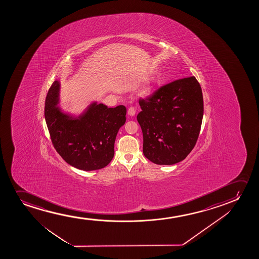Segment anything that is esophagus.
<instances>
[{
	"label": "esophagus",
	"instance_id": "obj_1",
	"mask_svg": "<svg viewBox=\"0 0 259 259\" xmlns=\"http://www.w3.org/2000/svg\"><path fill=\"white\" fill-rule=\"evenodd\" d=\"M127 112H128V115H129V116H134V115H135V107H133V106L129 107V108H128Z\"/></svg>",
	"mask_w": 259,
	"mask_h": 259
}]
</instances>
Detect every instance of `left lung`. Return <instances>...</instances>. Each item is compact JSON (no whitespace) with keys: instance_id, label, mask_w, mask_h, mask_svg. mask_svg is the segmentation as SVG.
<instances>
[{"instance_id":"1","label":"left lung","mask_w":259,"mask_h":259,"mask_svg":"<svg viewBox=\"0 0 259 259\" xmlns=\"http://www.w3.org/2000/svg\"><path fill=\"white\" fill-rule=\"evenodd\" d=\"M137 120L143 135V154L156 164L184 160L197 142L203 98L197 79L192 76L160 87L140 98Z\"/></svg>"}]
</instances>
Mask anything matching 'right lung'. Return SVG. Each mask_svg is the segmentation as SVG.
<instances>
[{
  "instance_id": "1",
  "label": "right lung",
  "mask_w": 259,
  "mask_h": 259,
  "mask_svg": "<svg viewBox=\"0 0 259 259\" xmlns=\"http://www.w3.org/2000/svg\"><path fill=\"white\" fill-rule=\"evenodd\" d=\"M59 87V82H53L44 109L54 148L66 163L79 170L104 168L113 158L114 143L125 123L126 108L93 103L79 119H72L57 107Z\"/></svg>"
}]
</instances>
